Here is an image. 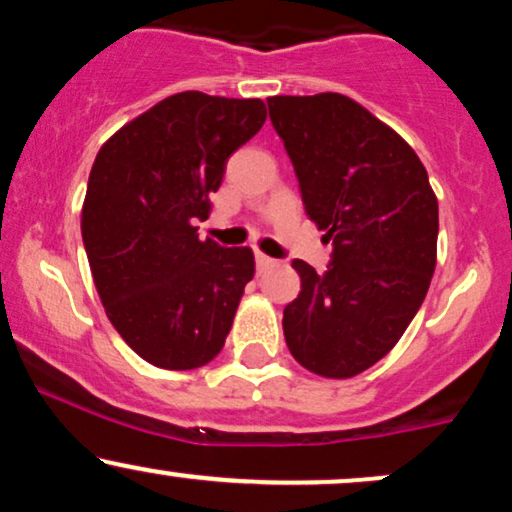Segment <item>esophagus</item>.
Here are the masks:
<instances>
[{
    "label": "esophagus",
    "mask_w": 512,
    "mask_h": 512,
    "mask_svg": "<svg viewBox=\"0 0 512 512\" xmlns=\"http://www.w3.org/2000/svg\"><path fill=\"white\" fill-rule=\"evenodd\" d=\"M255 262H257V269H264V267H269V264H272L274 260H272V257L264 255V252L257 250V252H255Z\"/></svg>",
    "instance_id": "34e87169"
}]
</instances>
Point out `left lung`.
Here are the masks:
<instances>
[{
	"label": "left lung",
	"instance_id": "8db88e82",
	"mask_svg": "<svg viewBox=\"0 0 512 512\" xmlns=\"http://www.w3.org/2000/svg\"><path fill=\"white\" fill-rule=\"evenodd\" d=\"M305 214L332 262L293 260L301 293L284 308L291 356L322 378H354L399 342L419 313L438 245V199L414 149L342 93L267 98Z\"/></svg>",
	"mask_w": 512,
	"mask_h": 512
}]
</instances>
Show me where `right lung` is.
Instances as JSON below:
<instances>
[{"label": "right lung", "mask_w": 512, "mask_h": 512, "mask_svg": "<svg viewBox=\"0 0 512 512\" xmlns=\"http://www.w3.org/2000/svg\"><path fill=\"white\" fill-rule=\"evenodd\" d=\"M264 120L260 98L182 91L117 129L93 161L81 209L93 284L129 349L158 368L207 366L226 344L255 255L199 240L195 223Z\"/></svg>", "instance_id": "1"}]
</instances>
